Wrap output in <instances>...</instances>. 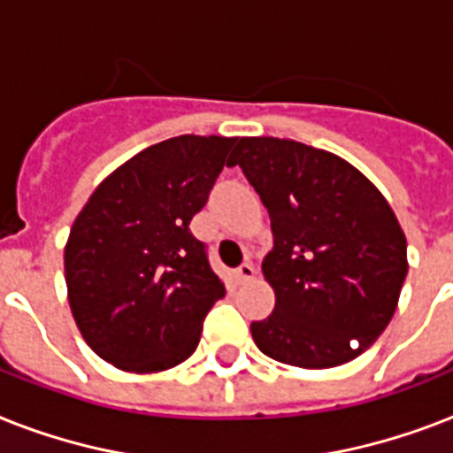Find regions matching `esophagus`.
Here are the masks:
<instances>
[{"mask_svg":"<svg viewBox=\"0 0 453 453\" xmlns=\"http://www.w3.org/2000/svg\"><path fill=\"white\" fill-rule=\"evenodd\" d=\"M256 277V267L251 263H242L234 270V279H237V284H244V281H251Z\"/></svg>","mask_w":453,"mask_h":453,"instance_id":"esophagus-1","label":"esophagus"}]
</instances>
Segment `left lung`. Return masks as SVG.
I'll use <instances>...</instances> for the list:
<instances>
[{
  "mask_svg": "<svg viewBox=\"0 0 453 453\" xmlns=\"http://www.w3.org/2000/svg\"><path fill=\"white\" fill-rule=\"evenodd\" d=\"M227 165L260 195L274 234L263 274L277 304L251 323L256 347L310 370L354 360L384 333L407 277V239L384 195L293 139L242 137Z\"/></svg>",
  "mask_w": 453,
  "mask_h": 453,
  "instance_id": "left-lung-1",
  "label": "left lung"
}]
</instances>
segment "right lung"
<instances>
[{
  "mask_svg": "<svg viewBox=\"0 0 453 453\" xmlns=\"http://www.w3.org/2000/svg\"><path fill=\"white\" fill-rule=\"evenodd\" d=\"M237 139L181 134L143 149L99 183L65 246L73 321L99 358L160 372L193 356L226 286L190 220Z\"/></svg>",
  "mask_w": 453,
  "mask_h": 453,
  "instance_id": "right-lung-1",
  "label": "right lung"
}]
</instances>
